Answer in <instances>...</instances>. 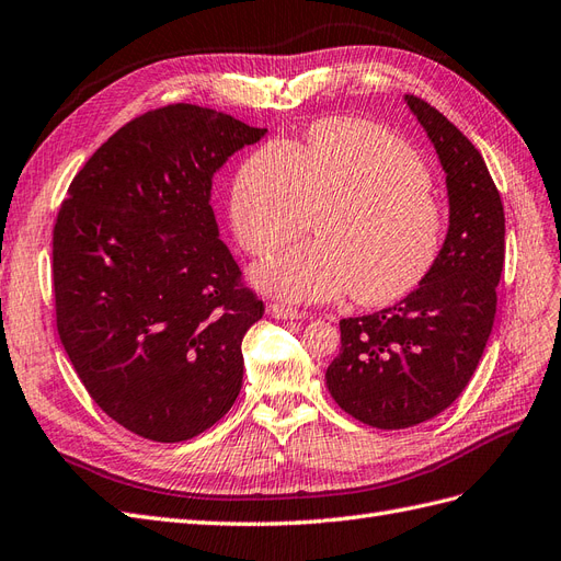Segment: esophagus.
Returning a JSON list of instances; mask_svg holds the SVG:
<instances>
[{"label": "esophagus", "mask_w": 561, "mask_h": 561, "mask_svg": "<svg viewBox=\"0 0 561 561\" xmlns=\"http://www.w3.org/2000/svg\"><path fill=\"white\" fill-rule=\"evenodd\" d=\"M267 312L275 319H302V317H306V312H300L291 306H284V302H270Z\"/></svg>", "instance_id": "obj_1"}]
</instances>
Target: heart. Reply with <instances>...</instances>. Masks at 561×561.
<instances>
[{
    "instance_id": "heart-1",
    "label": "heart",
    "mask_w": 561,
    "mask_h": 561,
    "mask_svg": "<svg viewBox=\"0 0 561 561\" xmlns=\"http://www.w3.org/2000/svg\"><path fill=\"white\" fill-rule=\"evenodd\" d=\"M319 209L317 242L255 270L263 289L310 302L352 291L380 308L409 296L439 259L446 220L427 167L376 124L319 122L302 148L267 142L234 175L230 222L251 255L291 242Z\"/></svg>"
}]
</instances>
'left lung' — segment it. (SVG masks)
Listing matches in <instances>:
<instances>
[{
    "instance_id": "1",
    "label": "left lung",
    "mask_w": 561,
    "mask_h": 561,
    "mask_svg": "<svg viewBox=\"0 0 561 561\" xmlns=\"http://www.w3.org/2000/svg\"><path fill=\"white\" fill-rule=\"evenodd\" d=\"M407 105L435 146L449 190V232L430 275L392 308L341 319L327 386L345 413L404 430L451 407L484 355L505 261V214L482 154L419 95Z\"/></svg>"
}]
</instances>
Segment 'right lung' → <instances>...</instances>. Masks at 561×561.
<instances>
[{"instance_id":"obj_1","label":"right lung","mask_w":561,"mask_h":561,"mask_svg":"<svg viewBox=\"0 0 561 561\" xmlns=\"http://www.w3.org/2000/svg\"><path fill=\"white\" fill-rule=\"evenodd\" d=\"M265 131L192 103L150 110L89 157L60 204V343L93 402L138 437H197L242 388V339L265 306L209 199L214 173Z\"/></svg>"}]
</instances>
